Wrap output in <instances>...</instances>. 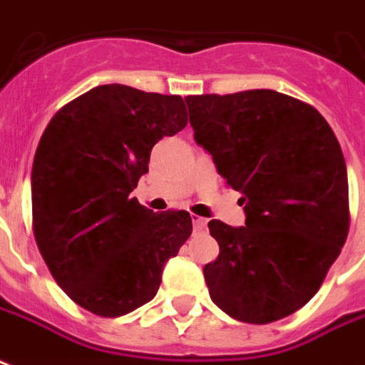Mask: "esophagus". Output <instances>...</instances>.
<instances>
[{
  "instance_id": "34e87169",
  "label": "esophagus",
  "mask_w": 365,
  "mask_h": 365,
  "mask_svg": "<svg viewBox=\"0 0 365 365\" xmlns=\"http://www.w3.org/2000/svg\"><path fill=\"white\" fill-rule=\"evenodd\" d=\"M191 222H193V227L197 230V232L207 230V220L201 218V216H195V214H191Z\"/></svg>"
}]
</instances>
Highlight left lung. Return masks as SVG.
<instances>
[{"instance_id": "obj_1", "label": "left lung", "mask_w": 365, "mask_h": 365, "mask_svg": "<svg viewBox=\"0 0 365 365\" xmlns=\"http://www.w3.org/2000/svg\"><path fill=\"white\" fill-rule=\"evenodd\" d=\"M189 122L230 187L245 226L210 220L220 255L210 299L245 324H272L312 299L350 227L343 151L324 116L274 90L189 96Z\"/></svg>"}]
</instances>
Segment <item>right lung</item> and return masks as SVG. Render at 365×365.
<instances>
[{"label":"right lung","mask_w":365,"mask_h":365,"mask_svg":"<svg viewBox=\"0 0 365 365\" xmlns=\"http://www.w3.org/2000/svg\"><path fill=\"white\" fill-rule=\"evenodd\" d=\"M187 126L180 96L97 86L59 108L32 166V230L53 279L101 318L157 294L164 264L191 235L185 210L153 212L130 197L153 145Z\"/></svg>","instance_id":"add662e5"}]
</instances>
